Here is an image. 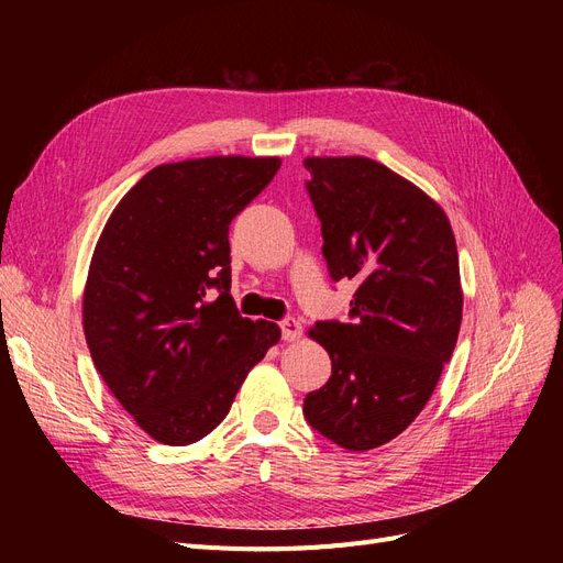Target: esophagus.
Instances as JSON below:
<instances>
[{
    "instance_id": "esophagus-1",
    "label": "esophagus",
    "mask_w": 563,
    "mask_h": 563,
    "mask_svg": "<svg viewBox=\"0 0 563 563\" xmlns=\"http://www.w3.org/2000/svg\"><path fill=\"white\" fill-rule=\"evenodd\" d=\"M302 335V323L294 317H288L282 321V338L288 340V343H294V340H298Z\"/></svg>"
}]
</instances>
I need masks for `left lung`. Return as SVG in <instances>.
Masks as SVG:
<instances>
[{
    "mask_svg": "<svg viewBox=\"0 0 563 563\" xmlns=\"http://www.w3.org/2000/svg\"><path fill=\"white\" fill-rule=\"evenodd\" d=\"M302 164L331 277L356 284L350 323L310 329L331 378L302 413L338 446L378 449L418 418L453 354L463 321L455 236L444 209L380 162Z\"/></svg>",
    "mask_w": 563,
    "mask_h": 563,
    "instance_id": "obj_1",
    "label": "left lung"
}]
</instances>
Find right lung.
Wrapping results in <instances>:
<instances>
[{
  "mask_svg": "<svg viewBox=\"0 0 563 563\" xmlns=\"http://www.w3.org/2000/svg\"><path fill=\"white\" fill-rule=\"evenodd\" d=\"M279 157H201L147 172L98 236L81 319L117 401L159 444L187 446L228 416L236 389L279 343L277 323L230 296L232 218Z\"/></svg>",
  "mask_w": 563,
  "mask_h": 563,
  "instance_id": "obj_1",
  "label": "right lung"
}]
</instances>
